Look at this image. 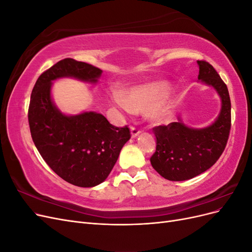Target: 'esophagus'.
<instances>
[{
	"label": "esophagus",
	"mask_w": 252,
	"mask_h": 252,
	"mask_svg": "<svg viewBox=\"0 0 252 252\" xmlns=\"http://www.w3.org/2000/svg\"><path fill=\"white\" fill-rule=\"evenodd\" d=\"M130 131H131V136H132V138H136V136H138L141 133L140 129L134 127V126L130 127Z\"/></svg>",
	"instance_id": "obj_1"
}]
</instances>
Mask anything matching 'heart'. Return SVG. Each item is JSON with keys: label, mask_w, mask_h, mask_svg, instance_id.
Here are the masks:
<instances>
[{"label": "heart", "mask_w": 252, "mask_h": 252, "mask_svg": "<svg viewBox=\"0 0 252 252\" xmlns=\"http://www.w3.org/2000/svg\"><path fill=\"white\" fill-rule=\"evenodd\" d=\"M168 94L165 83L157 82L131 88L125 95L116 91L112 101L118 107L127 112L146 113L151 111V117L158 123H166L171 119L172 111L169 106L162 104Z\"/></svg>", "instance_id": "obj_1"}]
</instances>
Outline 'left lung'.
Masks as SVG:
<instances>
[{
    "label": "left lung",
    "mask_w": 252,
    "mask_h": 252,
    "mask_svg": "<svg viewBox=\"0 0 252 252\" xmlns=\"http://www.w3.org/2000/svg\"><path fill=\"white\" fill-rule=\"evenodd\" d=\"M199 79L215 88L222 100L219 117L208 127L186 126L181 119L152 130L157 139L150 163L156 171L169 181H186L209 169L222 156L231 127V103L226 84L206 61H197Z\"/></svg>",
    "instance_id": "1"
}]
</instances>
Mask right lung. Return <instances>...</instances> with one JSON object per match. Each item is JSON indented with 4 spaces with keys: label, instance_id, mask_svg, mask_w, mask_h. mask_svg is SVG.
<instances>
[{
    "label": "right lung",
    "instance_id": "right-lung-1",
    "mask_svg": "<svg viewBox=\"0 0 252 252\" xmlns=\"http://www.w3.org/2000/svg\"><path fill=\"white\" fill-rule=\"evenodd\" d=\"M101 74L100 68L67 58L40 75L30 96L28 122L36 149L59 177L79 187L107 179L130 130L94 111L66 116L52 102L51 84L66 77L96 83Z\"/></svg>",
    "mask_w": 252,
    "mask_h": 252
}]
</instances>
